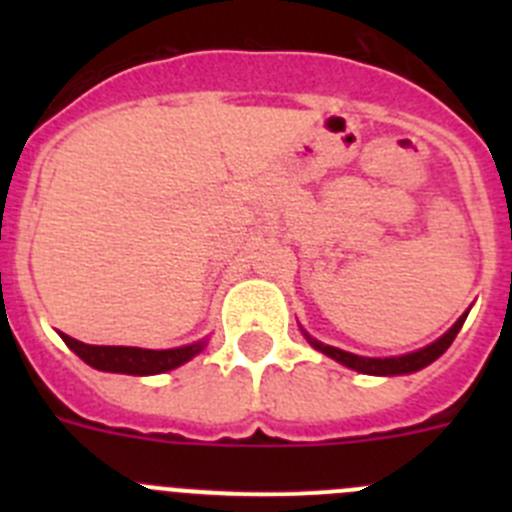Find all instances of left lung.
<instances>
[{"label": "left lung", "instance_id": "left-lung-1", "mask_svg": "<svg viewBox=\"0 0 512 512\" xmlns=\"http://www.w3.org/2000/svg\"><path fill=\"white\" fill-rule=\"evenodd\" d=\"M464 320H467V315H461V318L454 323V328H451L446 336L438 338L436 343H431V346L420 348V351H413V354L392 356V359H366V356L348 354V351H341V348L325 346V343L315 341V338H310V336H307V338H310V343L318 348V351H323V354L330 356V359L341 361V364L348 366V369H356V372H361V374H382V377H392V374L418 372V369L428 366L431 361H436L438 356H441L443 351L451 346V343H454L456 333L461 330Z\"/></svg>", "mask_w": 512, "mask_h": 512}]
</instances>
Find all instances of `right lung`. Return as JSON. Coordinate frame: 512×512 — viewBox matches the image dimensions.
Wrapping results in <instances>:
<instances>
[{"label": "right lung", "mask_w": 512, "mask_h": 512, "mask_svg": "<svg viewBox=\"0 0 512 512\" xmlns=\"http://www.w3.org/2000/svg\"><path fill=\"white\" fill-rule=\"evenodd\" d=\"M63 343L74 351L79 359L87 361L94 369L117 374H135V377H146V374H161L182 366L184 361L200 354L205 343H192V346L169 348V351H151V348H133V346H89L76 338L61 333Z\"/></svg>", "instance_id": "obj_1"}]
</instances>
